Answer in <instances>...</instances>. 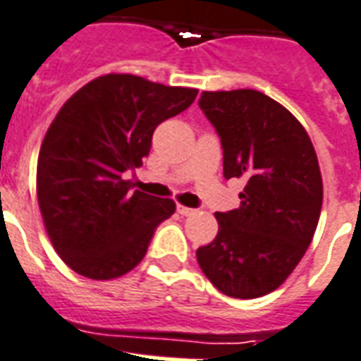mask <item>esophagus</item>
Returning <instances> with one entry per match:
<instances>
[{"instance_id":"34e87169","label":"esophagus","mask_w":361,"mask_h":361,"mask_svg":"<svg viewBox=\"0 0 361 361\" xmlns=\"http://www.w3.org/2000/svg\"><path fill=\"white\" fill-rule=\"evenodd\" d=\"M177 212L180 216H192L195 214V209H190V207H184V205H177Z\"/></svg>"}]
</instances>
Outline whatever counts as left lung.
Returning <instances> with one entry per match:
<instances>
[{
  "label": "left lung",
  "instance_id": "1",
  "mask_svg": "<svg viewBox=\"0 0 361 361\" xmlns=\"http://www.w3.org/2000/svg\"><path fill=\"white\" fill-rule=\"evenodd\" d=\"M200 107L220 135L224 177L247 186L239 209L214 214L219 233L195 258L222 294L262 298L290 276L317 231V152L300 120L258 90L203 92Z\"/></svg>",
  "mask_w": 361,
  "mask_h": 361
}]
</instances>
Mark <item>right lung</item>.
<instances>
[{
	"label": "right lung",
	"instance_id": "add662e5",
	"mask_svg": "<svg viewBox=\"0 0 361 361\" xmlns=\"http://www.w3.org/2000/svg\"><path fill=\"white\" fill-rule=\"evenodd\" d=\"M195 96V88L109 73L58 111L39 150L37 201L56 252L75 273L111 281L145 258L175 201L131 192L124 173L149 156L158 124Z\"/></svg>",
	"mask_w": 361,
	"mask_h": 361
}]
</instances>
